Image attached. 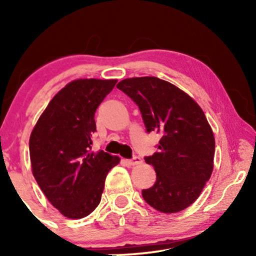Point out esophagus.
<instances>
[{
    "mask_svg": "<svg viewBox=\"0 0 256 256\" xmlns=\"http://www.w3.org/2000/svg\"><path fill=\"white\" fill-rule=\"evenodd\" d=\"M127 163L129 164V166H138V164L141 163V158H140L138 156L134 155L132 156V158L127 160Z\"/></svg>",
    "mask_w": 256,
    "mask_h": 256,
    "instance_id": "1",
    "label": "esophagus"
}]
</instances>
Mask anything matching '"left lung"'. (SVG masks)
<instances>
[{
	"label": "left lung",
	"instance_id": "1",
	"mask_svg": "<svg viewBox=\"0 0 256 256\" xmlns=\"http://www.w3.org/2000/svg\"><path fill=\"white\" fill-rule=\"evenodd\" d=\"M116 87L138 106L146 132L162 135L157 152L144 157L156 182L142 190L143 199L163 213L186 208L213 171L216 142L204 112L186 93L156 76L124 79Z\"/></svg>",
	"mask_w": 256,
	"mask_h": 256
}]
</instances>
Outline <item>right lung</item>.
Listing matches in <instances>:
<instances>
[{"label": "right lung", "mask_w": 256, "mask_h": 256, "mask_svg": "<svg viewBox=\"0 0 256 256\" xmlns=\"http://www.w3.org/2000/svg\"><path fill=\"white\" fill-rule=\"evenodd\" d=\"M118 80L78 79L54 96L40 115L29 149L32 174L48 202L70 219L92 213L118 156L93 152L96 108Z\"/></svg>", "instance_id": "right-lung-1"}]
</instances>
